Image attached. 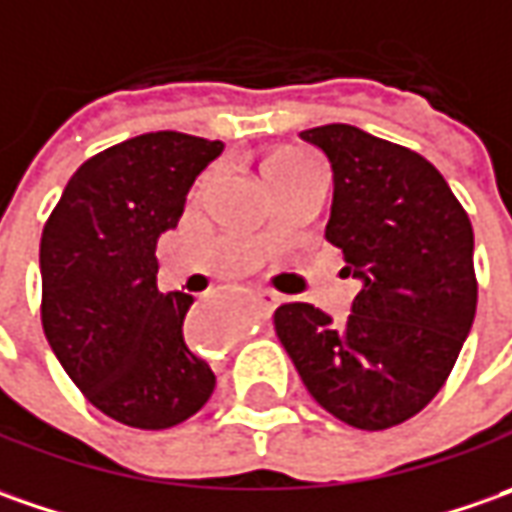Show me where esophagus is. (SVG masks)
I'll return each mask as SVG.
<instances>
[{"label": "esophagus", "instance_id": "obj_1", "mask_svg": "<svg viewBox=\"0 0 512 512\" xmlns=\"http://www.w3.org/2000/svg\"><path fill=\"white\" fill-rule=\"evenodd\" d=\"M255 303H257V309H260V314H263V317H269L274 306H277V297L269 294V291H260V294L255 297Z\"/></svg>", "mask_w": 512, "mask_h": 512}]
</instances>
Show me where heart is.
<instances>
[{"label":"heart","instance_id":"heart-1","mask_svg":"<svg viewBox=\"0 0 512 512\" xmlns=\"http://www.w3.org/2000/svg\"><path fill=\"white\" fill-rule=\"evenodd\" d=\"M306 172H317V164L309 155L297 150L277 152L266 161V178H289V175H306Z\"/></svg>","mask_w":512,"mask_h":512}]
</instances>
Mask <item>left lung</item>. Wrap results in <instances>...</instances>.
I'll return each instance as SVG.
<instances>
[{
  "label": "left lung",
  "mask_w": 512,
  "mask_h": 512,
  "mask_svg": "<svg viewBox=\"0 0 512 512\" xmlns=\"http://www.w3.org/2000/svg\"><path fill=\"white\" fill-rule=\"evenodd\" d=\"M300 138L331 164L326 240L362 289L345 323L311 303H286L274 311V331L328 414L385 431L439 394L473 326V226L419 152L351 124Z\"/></svg>",
  "instance_id": "1"
}]
</instances>
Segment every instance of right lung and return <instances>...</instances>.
<instances>
[{"label":"right lung","mask_w":512,"mask_h":512,"mask_svg":"<svg viewBox=\"0 0 512 512\" xmlns=\"http://www.w3.org/2000/svg\"><path fill=\"white\" fill-rule=\"evenodd\" d=\"M221 141L161 130L87 158L42 232V328L87 402L121 425L164 431L198 414L215 374L184 343L192 297L158 291V238Z\"/></svg>","instance_id":"add662e5"}]
</instances>
